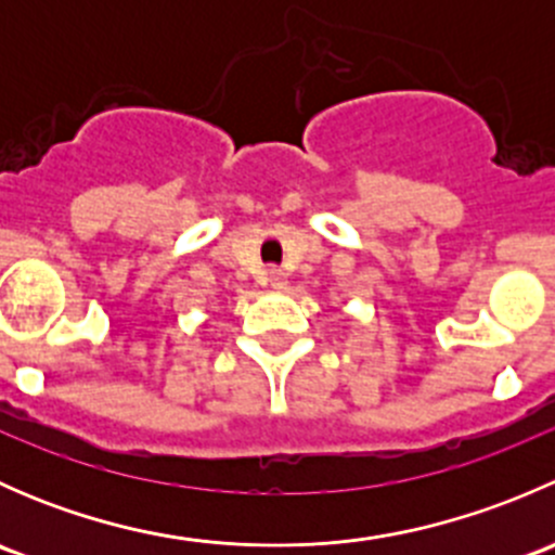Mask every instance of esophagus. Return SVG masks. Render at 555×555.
<instances>
[{"mask_svg": "<svg viewBox=\"0 0 555 555\" xmlns=\"http://www.w3.org/2000/svg\"><path fill=\"white\" fill-rule=\"evenodd\" d=\"M268 282H271L273 289L287 287V276H284V271H279V268H271V271H268Z\"/></svg>", "mask_w": 555, "mask_h": 555, "instance_id": "34e87169", "label": "esophagus"}]
</instances>
